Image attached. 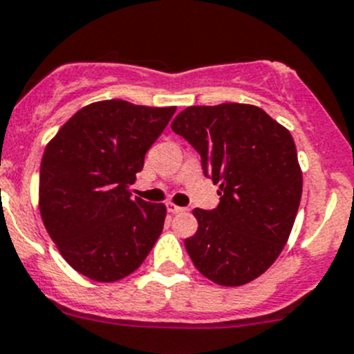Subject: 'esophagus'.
Segmentation results:
<instances>
[{"label":"esophagus","instance_id":"34e87169","mask_svg":"<svg viewBox=\"0 0 354 354\" xmlns=\"http://www.w3.org/2000/svg\"><path fill=\"white\" fill-rule=\"evenodd\" d=\"M166 207H167V212H171V214H180V212H185V210H187L185 207L176 205V203H173V202H167Z\"/></svg>","mask_w":354,"mask_h":354}]
</instances>
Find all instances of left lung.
<instances>
[{"mask_svg": "<svg viewBox=\"0 0 354 354\" xmlns=\"http://www.w3.org/2000/svg\"><path fill=\"white\" fill-rule=\"evenodd\" d=\"M219 185V205L195 209L185 240L194 266L221 286H241L279 257L295 224L303 176L291 133L257 106H192L171 123Z\"/></svg>", "mask_w": 354, "mask_h": 354, "instance_id": "8db88e82", "label": "left lung"}]
</instances>
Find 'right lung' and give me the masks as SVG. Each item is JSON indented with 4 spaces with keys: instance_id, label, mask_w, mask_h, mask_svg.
I'll use <instances>...</instances> for the list:
<instances>
[{
    "instance_id": "right-lung-1",
    "label": "right lung",
    "mask_w": 354,
    "mask_h": 354,
    "mask_svg": "<svg viewBox=\"0 0 354 354\" xmlns=\"http://www.w3.org/2000/svg\"><path fill=\"white\" fill-rule=\"evenodd\" d=\"M176 108L121 99L88 104L46 147L39 209L49 236L77 272L114 283L142 266L162 233L166 207L131 198V185Z\"/></svg>"
}]
</instances>
